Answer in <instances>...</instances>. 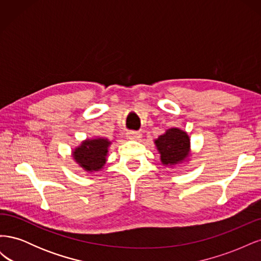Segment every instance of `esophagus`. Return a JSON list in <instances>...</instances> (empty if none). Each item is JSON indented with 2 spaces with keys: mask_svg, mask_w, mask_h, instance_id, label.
Returning a JSON list of instances; mask_svg holds the SVG:
<instances>
[{
  "mask_svg": "<svg viewBox=\"0 0 261 261\" xmlns=\"http://www.w3.org/2000/svg\"><path fill=\"white\" fill-rule=\"evenodd\" d=\"M126 137L130 140H139L141 138V134L137 132H128L126 134Z\"/></svg>",
  "mask_w": 261,
  "mask_h": 261,
  "instance_id": "esophagus-1",
  "label": "esophagus"
}]
</instances>
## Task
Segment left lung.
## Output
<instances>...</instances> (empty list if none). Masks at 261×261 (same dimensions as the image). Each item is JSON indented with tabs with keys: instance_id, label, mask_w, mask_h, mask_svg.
<instances>
[{
	"instance_id": "obj_1",
	"label": "left lung",
	"mask_w": 261,
	"mask_h": 261,
	"mask_svg": "<svg viewBox=\"0 0 261 261\" xmlns=\"http://www.w3.org/2000/svg\"><path fill=\"white\" fill-rule=\"evenodd\" d=\"M154 145L164 167L174 168L189 161L191 158V138L188 134L177 127H171L156 139Z\"/></svg>"
}]
</instances>
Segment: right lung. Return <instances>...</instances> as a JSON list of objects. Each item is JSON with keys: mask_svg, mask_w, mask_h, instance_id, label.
<instances>
[{"mask_svg": "<svg viewBox=\"0 0 261 261\" xmlns=\"http://www.w3.org/2000/svg\"><path fill=\"white\" fill-rule=\"evenodd\" d=\"M112 141L105 137L86 138L72 150L73 159L86 172H99L107 163L109 147Z\"/></svg>", "mask_w": 261, "mask_h": 261, "instance_id": "add662e5", "label": "right lung"}]
</instances>
